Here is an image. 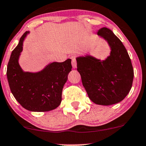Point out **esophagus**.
I'll use <instances>...</instances> for the list:
<instances>
[{"label":"esophagus","mask_w":146,"mask_h":146,"mask_svg":"<svg viewBox=\"0 0 146 146\" xmlns=\"http://www.w3.org/2000/svg\"><path fill=\"white\" fill-rule=\"evenodd\" d=\"M71 60H72V66L73 67L75 68L77 67V62H76V57L75 56H71Z\"/></svg>","instance_id":"esophagus-1"}]
</instances>
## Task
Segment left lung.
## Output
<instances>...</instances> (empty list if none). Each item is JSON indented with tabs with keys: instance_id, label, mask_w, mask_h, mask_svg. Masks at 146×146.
I'll use <instances>...</instances> for the list:
<instances>
[{
	"instance_id": "8db88e82",
	"label": "left lung",
	"mask_w": 146,
	"mask_h": 146,
	"mask_svg": "<svg viewBox=\"0 0 146 146\" xmlns=\"http://www.w3.org/2000/svg\"><path fill=\"white\" fill-rule=\"evenodd\" d=\"M97 35L111 47L105 60L91 56L77 58V67L82 84L93 103L110 105L122 101L132 87L134 71L123 43L110 29L103 27Z\"/></svg>"
}]
</instances>
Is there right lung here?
Here are the masks:
<instances>
[{
  "label": "right lung",
  "instance_id": "right-lung-1",
  "mask_svg": "<svg viewBox=\"0 0 146 146\" xmlns=\"http://www.w3.org/2000/svg\"><path fill=\"white\" fill-rule=\"evenodd\" d=\"M21 36L18 45L12 52L7 69V76L12 94L20 104L31 111H48L59 106L62 92L71 71V60L52 62L38 73L24 72L18 59L23 41L29 34Z\"/></svg>",
  "mask_w": 146,
  "mask_h": 146
}]
</instances>
